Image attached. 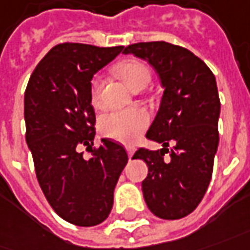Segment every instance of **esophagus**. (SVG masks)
<instances>
[{
    "label": "esophagus",
    "instance_id": "34e87169",
    "mask_svg": "<svg viewBox=\"0 0 250 250\" xmlns=\"http://www.w3.org/2000/svg\"><path fill=\"white\" fill-rule=\"evenodd\" d=\"M125 150H127V154H128V157L131 159L132 154H134V150H135V149H134L132 146H125Z\"/></svg>",
    "mask_w": 250,
    "mask_h": 250
}]
</instances>
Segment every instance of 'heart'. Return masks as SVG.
I'll use <instances>...</instances> for the list:
<instances>
[{
  "instance_id": "1",
  "label": "heart",
  "mask_w": 250,
  "mask_h": 250,
  "mask_svg": "<svg viewBox=\"0 0 250 250\" xmlns=\"http://www.w3.org/2000/svg\"><path fill=\"white\" fill-rule=\"evenodd\" d=\"M118 75L122 81L130 87L135 89L139 86H146L150 81L149 68L137 60H130L120 62L116 67ZM104 81L101 76H94L90 83V96L94 105L101 100V90ZM149 125V116L146 112L141 109H122L105 113L100 119V130L108 138L119 142H132L138 138L139 134L144 131Z\"/></svg>"
}]
</instances>
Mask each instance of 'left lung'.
Returning <instances> with one entry per match:
<instances>
[{"label":"left lung","mask_w":250,"mask_h":250,"mask_svg":"<svg viewBox=\"0 0 250 250\" xmlns=\"http://www.w3.org/2000/svg\"><path fill=\"white\" fill-rule=\"evenodd\" d=\"M123 53L147 61L164 89L146 132V138L163 147H141L132 156L145 161L149 169L142 181L145 203L161 219L185 218L201 203L218 152L220 100L216 79L201 59L168 42H139ZM166 153L170 154L168 161L164 159Z\"/></svg>","instance_id":"left-lung-1"}]
</instances>
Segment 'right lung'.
<instances>
[{
	"label": "right lung",
	"instance_id": "1",
	"mask_svg": "<svg viewBox=\"0 0 250 250\" xmlns=\"http://www.w3.org/2000/svg\"><path fill=\"white\" fill-rule=\"evenodd\" d=\"M123 46L60 43L35 67L24 94L25 142L47 203L61 219L82 227L103 223L128 156L108 138L86 160L79 147L93 145L96 113L90 83Z\"/></svg>",
	"mask_w": 250,
	"mask_h": 250
}]
</instances>
